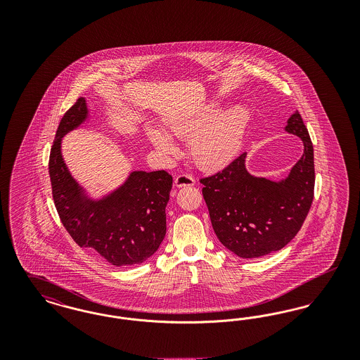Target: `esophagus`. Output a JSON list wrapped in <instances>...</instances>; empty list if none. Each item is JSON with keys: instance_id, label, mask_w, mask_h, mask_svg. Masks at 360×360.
<instances>
[{"instance_id": "esophagus-1", "label": "esophagus", "mask_w": 360, "mask_h": 360, "mask_svg": "<svg viewBox=\"0 0 360 360\" xmlns=\"http://www.w3.org/2000/svg\"><path fill=\"white\" fill-rule=\"evenodd\" d=\"M174 184L176 188H185V186H193L195 184V178L188 175V174H179L175 179Z\"/></svg>"}]
</instances>
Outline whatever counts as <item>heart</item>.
<instances>
[{
  "label": "heart",
  "mask_w": 360,
  "mask_h": 360,
  "mask_svg": "<svg viewBox=\"0 0 360 360\" xmlns=\"http://www.w3.org/2000/svg\"><path fill=\"white\" fill-rule=\"evenodd\" d=\"M250 124L245 106H232L219 113L212 105L204 110L169 121L167 131L178 139H188V150L193 162L202 170L213 172L226 166L239 154ZM155 147L165 155L175 154L172 140L159 131H150Z\"/></svg>",
  "instance_id": "1"
}]
</instances>
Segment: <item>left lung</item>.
<instances>
[{"mask_svg":"<svg viewBox=\"0 0 360 360\" xmlns=\"http://www.w3.org/2000/svg\"><path fill=\"white\" fill-rule=\"evenodd\" d=\"M286 131L304 141V155L282 182L245 170V153L223 170L201 178L214 233L229 251L251 259L279 251L301 229L314 197V158L308 129L298 112Z\"/></svg>","mask_w":360,"mask_h":360,"instance_id":"8db88e82","label":"left lung"}]
</instances>
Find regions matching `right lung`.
<instances>
[{
    "mask_svg": "<svg viewBox=\"0 0 360 360\" xmlns=\"http://www.w3.org/2000/svg\"><path fill=\"white\" fill-rule=\"evenodd\" d=\"M86 116L85 98H78L62 117L53 140L49 170L59 219L81 248L94 251L110 264L143 263L154 255L165 239L172 176L165 170L134 172L105 200H87L60 154L62 137Z\"/></svg>",
    "mask_w": 360,
    "mask_h": 360,
    "instance_id": "obj_1",
    "label": "right lung"
}]
</instances>
